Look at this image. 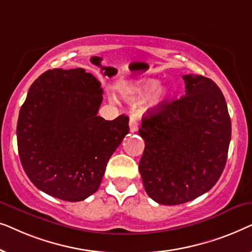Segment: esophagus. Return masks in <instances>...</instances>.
Wrapping results in <instances>:
<instances>
[{"label":"esophagus","mask_w":252,"mask_h":252,"mask_svg":"<svg viewBox=\"0 0 252 252\" xmlns=\"http://www.w3.org/2000/svg\"><path fill=\"white\" fill-rule=\"evenodd\" d=\"M129 129H130V132H132V133H135V132H137V129H139V123H137V118L135 116L130 117Z\"/></svg>","instance_id":"34e87169"}]
</instances>
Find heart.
Segmentation results:
<instances>
[{
  "label": "heart",
  "mask_w": 252,
  "mask_h": 252,
  "mask_svg": "<svg viewBox=\"0 0 252 252\" xmlns=\"http://www.w3.org/2000/svg\"><path fill=\"white\" fill-rule=\"evenodd\" d=\"M159 86H160V81L157 80V79H144V80H141L137 82L135 86H133V88L130 89L129 97L130 98L144 97V96H148L156 92L157 89L159 88ZM167 95H168V92L166 89H159V91L157 92L156 96H155L153 101V106L160 104V103L167 97Z\"/></svg>",
  "instance_id": "1"
}]
</instances>
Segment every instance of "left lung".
<instances>
[{
  "mask_svg": "<svg viewBox=\"0 0 252 252\" xmlns=\"http://www.w3.org/2000/svg\"><path fill=\"white\" fill-rule=\"evenodd\" d=\"M186 94L142 117L146 147L139 171L150 198L178 205L205 194L225 168L232 123L221 91L211 79L182 77Z\"/></svg>",
  "mask_w": 252,
  "mask_h": 252,
  "instance_id": "left-lung-1",
  "label": "left lung"
}]
</instances>
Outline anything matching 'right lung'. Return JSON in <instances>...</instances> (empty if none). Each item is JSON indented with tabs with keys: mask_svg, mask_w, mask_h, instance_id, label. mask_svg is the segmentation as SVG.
Wrapping results in <instances>:
<instances>
[{
	"mask_svg": "<svg viewBox=\"0 0 252 252\" xmlns=\"http://www.w3.org/2000/svg\"><path fill=\"white\" fill-rule=\"evenodd\" d=\"M101 84L84 68L48 70L33 82L19 111L17 143L37 189L84 201L101 185L106 164L129 132L128 117L97 116Z\"/></svg>",
	"mask_w": 252,
	"mask_h": 252,
	"instance_id": "obj_1",
	"label": "right lung"
}]
</instances>
